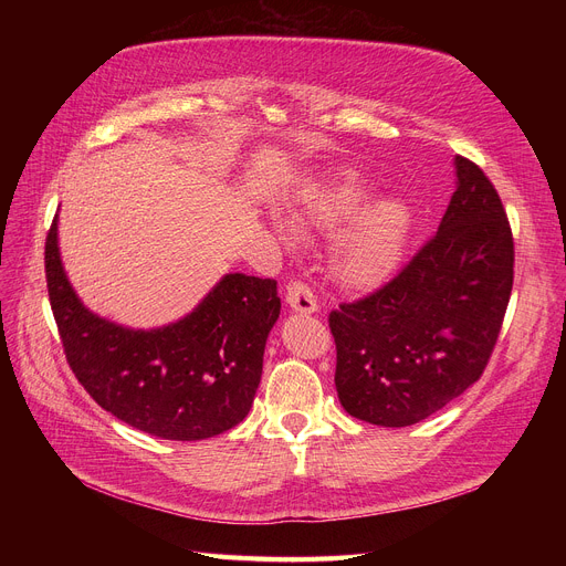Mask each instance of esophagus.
<instances>
[{
	"label": "esophagus",
	"mask_w": 566,
	"mask_h": 566,
	"mask_svg": "<svg viewBox=\"0 0 566 566\" xmlns=\"http://www.w3.org/2000/svg\"><path fill=\"white\" fill-rule=\"evenodd\" d=\"M286 303L291 310L301 312V314H312L316 312V298H314V291L310 289V284L305 282H291L286 286Z\"/></svg>",
	"instance_id": "obj_1"
}]
</instances>
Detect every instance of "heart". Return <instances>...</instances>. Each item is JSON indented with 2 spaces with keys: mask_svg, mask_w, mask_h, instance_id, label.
Instances as JSON below:
<instances>
[{
  "mask_svg": "<svg viewBox=\"0 0 566 566\" xmlns=\"http://www.w3.org/2000/svg\"><path fill=\"white\" fill-rule=\"evenodd\" d=\"M369 184L342 169L310 188L295 213V224L305 233H335L331 271L348 289L380 284L401 261L412 216L397 197H380L369 203Z\"/></svg>",
  "mask_w": 566,
  "mask_h": 566,
  "instance_id": "1",
  "label": "heart"
}]
</instances>
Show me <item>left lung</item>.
Returning <instances> with one entry per match:
<instances>
[{
	"instance_id": "8db88e82",
	"label": "left lung",
	"mask_w": 566,
	"mask_h": 566,
	"mask_svg": "<svg viewBox=\"0 0 566 566\" xmlns=\"http://www.w3.org/2000/svg\"><path fill=\"white\" fill-rule=\"evenodd\" d=\"M459 186L438 231L401 271L328 316L344 410L410 427L478 382L514 284V235L480 165L457 156Z\"/></svg>"
}]
</instances>
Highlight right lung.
<instances>
[{
    "mask_svg": "<svg viewBox=\"0 0 566 566\" xmlns=\"http://www.w3.org/2000/svg\"><path fill=\"white\" fill-rule=\"evenodd\" d=\"M45 280L69 367L116 420L165 440H203L245 420L282 307L275 280L227 275L184 321L128 331L77 301L59 261L56 218Z\"/></svg>",
    "mask_w": 566,
    "mask_h": 566,
    "instance_id": "1",
    "label": "right lung"
}]
</instances>
